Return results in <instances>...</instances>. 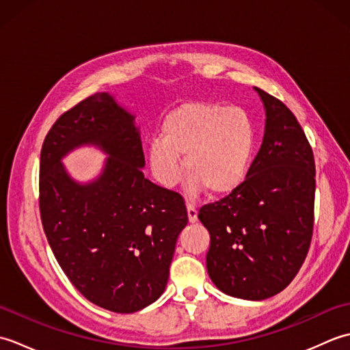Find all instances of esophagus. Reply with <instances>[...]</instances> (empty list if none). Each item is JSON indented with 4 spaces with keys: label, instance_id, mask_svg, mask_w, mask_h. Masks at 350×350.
<instances>
[{
    "label": "esophagus",
    "instance_id": "34e87169",
    "mask_svg": "<svg viewBox=\"0 0 350 350\" xmlns=\"http://www.w3.org/2000/svg\"><path fill=\"white\" fill-rule=\"evenodd\" d=\"M187 209H188V219H189V222H196L197 221V209H196V206L188 203L187 204Z\"/></svg>",
    "mask_w": 350,
    "mask_h": 350
}]
</instances>
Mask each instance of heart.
<instances>
[{"instance_id": "heart-1", "label": "heart", "mask_w": 350, "mask_h": 350, "mask_svg": "<svg viewBox=\"0 0 350 350\" xmlns=\"http://www.w3.org/2000/svg\"><path fill=\"white\" fill-rule=\"evenodd\" d=\"M256 128L247 111L219 103L192 102L173 111L162 123V138L148 146L154 179L174 187L185 158L189 191L228 196L247 179L256 150Z\"/></svg>"}]
</instances>
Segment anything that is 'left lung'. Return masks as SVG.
<instances>
[{"label": "left lung", "instance_id": "left-lung-1", "mask_svg": "<svg viewBox=\"0 0 350 350\" xmlns=\"http://www.w3.org/2000/svg\"><path fill=\"white\" fill-rule=\"evenodd\" d=\"M256 92L266 126L247 179L198 212L211 234L206 266L213 284L250 301L280 293L299 272L313 236L316 191L313 150L295 114Z\"/></svg>", "mask_w": 350, "mask_h": 350}]
</instances>
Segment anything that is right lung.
<instances>
[{
  "instance_id": "obj_1",
  "label": "right lung",
  "mask_w": 350,
  "mask_h": 350,
  "mask_svg": "<svg viewBox=\"0 0 350 350\" xmlns=\"http://www.w3.org/2000/svg\"><path fill=\"white\" fill-rule=\"evenodd\" d=\"M84 144L110 158L98 180L81 185L61 159ZM144 163L135 117L109 93L66 111L42 146L39 207L49 247L78 292L114 313H135L163 293L188 224L183 197L146 179Z\"/></svg>"
}]
</instances>
